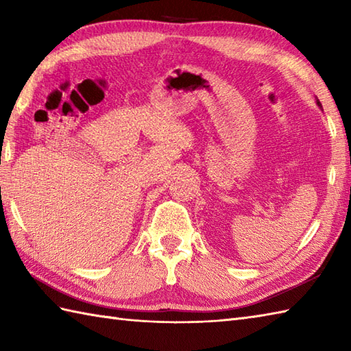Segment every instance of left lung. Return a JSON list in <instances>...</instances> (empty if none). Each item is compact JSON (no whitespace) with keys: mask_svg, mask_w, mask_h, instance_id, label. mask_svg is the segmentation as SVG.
<instances>
[{"mask_svg":"<svg viewBox=\"0 0 351 351\" xmlns=\"http://www.w3.org/2000/svg\"><path fill=\"white\" fill-rule=\"evenodd\" d=\"M318 106H322V104H319V101H318Z\"/></svg>","mask_w":351,"mask_h":351,"instance_id":"left-lung-1","label":"left lung"}]
</instances>
